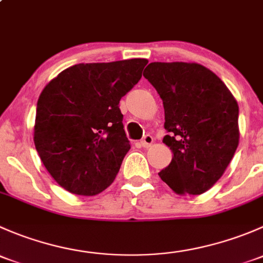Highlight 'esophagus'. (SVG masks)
Masks as SVG:
<instances>
[{
	"mask_svg": "<svg viewBox=\"0 0 263 263\" xmlns=\"http://www.w3.org/2000/svg\"><path fill=\"white\" fill-rule=\"evenodd\" d=\"M153 142H154V137L151 136V135H145V136L142 137L140 144H141L142 147H150L151 145H153Z\"/></svg>",
	"mask_w": 263,
	"mask_h": 263,
	"instance_id": "1",
	"label": "esophagus"
}]
</instances>
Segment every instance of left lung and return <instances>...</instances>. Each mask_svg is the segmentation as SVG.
<instances>
[{
	"label": "left lung",
	"mask_w": 263,
	"mask_h": 263,
	"mask_svg": "<svg viewBox=\"0 0 263 263\" xmlns=\"http://www.w3.org/2000/svg\"><path fill=\"white\" fill-rule=\"evenodd\" d=\"M144 78L164 105L173 159L159 173L178 195H201L224 174L239 144L237 100L216 75L198 63L151 62Z\"/></svg>",
	"instance_id": "obj_1"
}]
</instances>
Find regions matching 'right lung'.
Segmentation results:
<instances>
[{
    "mask_svg": "<svg viewBox=\"0 0 263 263\" xmlns=\"http://www.w3.org/2000/svg\"><path fill=\"white\" fill-rule=\"evenodd\" d=\"M147 60L79 63L47 85L36 104L34 144L54 181L75 195L109 187L131 148L119 100Z\"/></svg>",
    "mask_w": 263,
    "mask_h": 263,
    "instance_id": "right-lung-1",
    "label": "right lung"
}]
</instances>
